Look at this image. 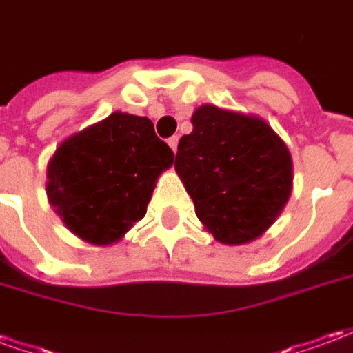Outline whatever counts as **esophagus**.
Listing matches in <instances>:
<instances>
[{"label": "esophagus", "mask_w": 353, "mask_h": 353, "mask_svg": "<svg viewBox=\"0 0 353 353\" xmlns=\"http://www.w3.org/2000/svg\"><path fill=\"white\" fill-rule=\"evenodd\" d=\"M177 141H179V138H177V136H172V138H168V145L172 147V151H174V153L177 151Z\"/></svg>", "instance_id": "34e87169"}]
</instances>
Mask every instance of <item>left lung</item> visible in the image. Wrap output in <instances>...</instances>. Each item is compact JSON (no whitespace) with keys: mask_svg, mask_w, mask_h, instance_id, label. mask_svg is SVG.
Returning <instances> with one entry per match:
<instances>
[{"mask_svg":"<svg viewBox=\"0 0 353 353\" xmlns=\"http://www.w3.org/2000/svg\"><path fill=\"white\" fill-rule=\"evenodd\" d=\"M179 139L176 170L194 212L223 244L261 236L291 194V154L257 117L202 105Z\"/></svg>","mask_w":353,"mask_h":353,"instance_id":"obj_1","label":"left lung"}]
</instances>
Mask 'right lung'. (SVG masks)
Returning a JSON list of instances; mask_svg holds the SVG:
<instances>
[{"instance_id": "right-lung-1", "label": "right lung", "mask_w": 353, "mask_h": 353, "mask_svg": "<svg viewBox=\"0 0 353 353\" xmlns=\"http://www.w3.org/2000/svg\"><path fill=\"white\" fill-rule=\"evenodd\" d=\"M174 153L147 117L111 113L52 154L47 194L73 234L96 245L121 240L147 212Z\"/></svg>"}]
</instances>
